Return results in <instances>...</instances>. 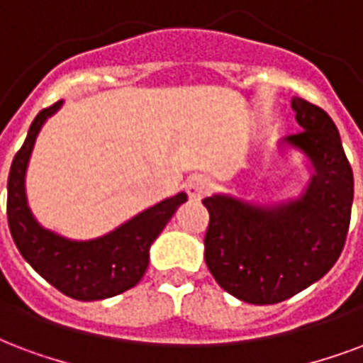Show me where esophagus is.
I'll return each instance as SVG.
<instances>
[{
    "instance_id": "1",
    "label": "esophagus",
    "mask_w": 363,
    "mask_h": 363,
    "mask_svg": "<svg viewBox=\"0 0 363 363\" xmlns=\"http://www.w3.org/2000/svg\"><path fill=\"white\" fill-rule=\"evenodd\" d=\"M185 191H187L191 201H201L206 193L211 191V182L203 178V176H195L185 184Z\"/></svg>"
}]
</instances>
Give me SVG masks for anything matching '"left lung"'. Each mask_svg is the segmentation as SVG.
I'll return each instance as SVG.
<instances>
[{"mask_svg": "<svg viewBox=\"0 0 363 363\" xmlns=\"http://www.w3.org/2000/svg\"><path fill=\"white\" fill-rule=\"evenodd\" d=\"M301 132L285 143L302 151L314 176L302 197L258 206L228 195L203 201L211 214L204 262L223 291L249 304H277L321 279L347 241L354 176L331 116L291 101Z\"/></svg>", "mask_w": 363, "mask_h": 363, "instance_id": "8db88e82", "label": "left lung"}]
</instances>
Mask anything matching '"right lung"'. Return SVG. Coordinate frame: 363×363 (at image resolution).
I'll list each match as a JSON object with an SVG mask.
<instances>
[{
  "label": "right lung",
  "mask_w": 363,
  "mask_h": 363,
  "mask_svg": "<svg viewBox=\"0 0 363 363\" xmlns=\"http://www.w3.org/2000/svg\"><path fill=\"white\" fill-rule=\"evenodd\" d=\"M62 101L43 108L32 122L23 147L13 159L7 182V222L16 249L43 279L76 301H103L138 285L149 266V249L164 225L187 201L178 193L147 208L120 228L91 241H70L36 222L26 203L24 176L43 122Z\"/></svg>",
  "instance_id": "obj_1"
}]
</instances>
